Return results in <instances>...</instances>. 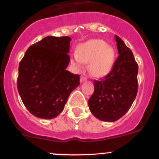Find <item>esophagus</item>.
<instances>
[{
    "mask_svg": "<svg viewBox=\"0 0 159 159\" xmlns=\"http://www.w3.org/2000/svg\"><path fill=\"white\" fill-rule=\"evenodd\" d=\"M87 75L86 73H83L82 75H81V77H80V82L81 83H84V81L87 80Z\"/></svg>",
    "mask_w": 159,
    "mask_h": 159,
    "instance_id": "34e87169",
    "label": "esophagus"
}]
</instances>
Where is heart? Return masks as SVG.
<instances>
[{
	"instance_id": "b5f03b06",
	"label": "heart",
	"mask_w": 159,
	"mask_h": 159,
	"mask_svg": "<svg viewBox=\"0 0 159 159\" xmlns=\"http://www.w3.org/2000/svg\"><path fill=\"white\" fill-rule=\"evenodd\" d=\"M115 51L101 40H91L83 43L78 48L77 56H74L72 61L76 67H80L81 61L90 63V71L95 77L106 75L112 69L115 62Z\"/></svg>"
}]
</instances>
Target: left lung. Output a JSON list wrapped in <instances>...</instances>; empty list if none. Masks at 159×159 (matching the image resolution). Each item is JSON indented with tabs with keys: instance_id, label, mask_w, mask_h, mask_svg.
Here are the masks:
<instances>
[{
	"instance_id": "obj_1",
	"label": "left lung",
	"mask_w": 159,
	"mask_h": 159,
	"mask_svg": "<svg viewBox=\"0 0 159 159\" xmlns=\"http://www.w3.org/2000/svg\"><path fill=\"white\" fill-rule=\"evenodd\" d=\"M115 37L119 57L106 76L93 80L94 91L88 101L92 114L105 122H115L126 114L138 90V65L123 40L116 35Z\"/></svg>"
}]
</instances>
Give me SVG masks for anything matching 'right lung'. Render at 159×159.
Here are the masks:
<instances>
[{
  "label": "right lung",
  "mask_w": 159,
  "mask_h": 159,
  "mask_svg": "<svg viewBox=\"0 0 159 159\" xmlns=\"http://www.w3.org/2000/svg\"><path fill=\"white\" fill-rule=\"evenodd\" d=\"M71 38L46 37L28 48L19 66L18 91L25 108L40 119H51L64 109L80 75L66 70Z\"/></svg>",
  "instance_id": "obj_1"
}]
</instances>
